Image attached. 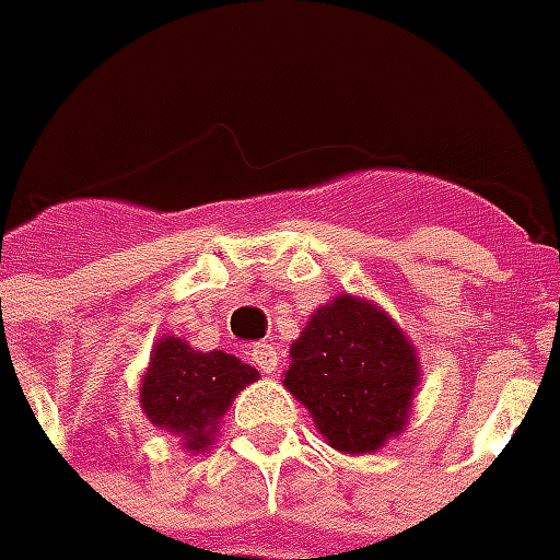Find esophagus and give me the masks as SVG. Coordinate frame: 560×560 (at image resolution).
Listing matches in <instances>:
<instances>
[{
    "label": "esophagus",
    "instance_id": "34e87169",
    "mask_svg": "<svg viewBox=\"0 0 560 560\" xmlns=\"http://www.w3.org/2000/svg\"><path fill=\"white\" fill-rule=\"evenodd\" d=\"M252 361L258 364L261 373L272 375L279 370V349L272 347V343H255V347H252Z\"/></svg>",
    "mask_w": 560,
    "mask_h": 560
}]
</instances>
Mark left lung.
Here are the masks:
<instances>
[{"mask_svg":"<svg viewBox=\"0 0 560 560\" xmlns=\"http://www.w3.org/2000/svg\"><path fill=\"white\" fill-rule=\"evenodd\" d=\"M420 373L413 340L382 305L337 293L290 343L281 384L331 450L370 455L405 432Z\"/></svg>","mask_w":560,"mask_h":560,"instance_id":"1","label":"left lung"}]
</instances>
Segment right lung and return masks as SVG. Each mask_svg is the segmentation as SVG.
I'll list each match as a JSON object with an SVG mask.
<instances>
[{"label":"right lung","instance_id":"obj_1","mask_svg":"<svg viewBox=\"0 0 560 560\" xmlns=\"http://www.w3.org/2000/svg\"><path fill=\"white\" fill-rule=\"evenodd\" d=\"M261 373L223 349L202 352L176 335L155 340L140 375V408L147 420L199 455L213 446L217 425L243 387Z\"/></svg>","mask_w":560,"mask_h":560}]
</instances>
